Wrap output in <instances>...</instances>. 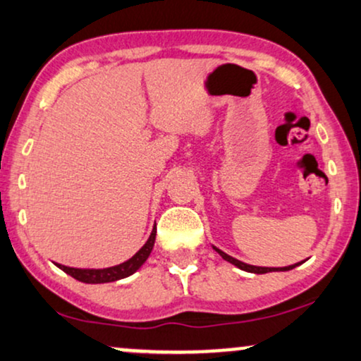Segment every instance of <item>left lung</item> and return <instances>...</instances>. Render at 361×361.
<instances>
[{
	"label": "left lung",
	"instance_id": "1",
	"mask_svg": "<svg viewBox=\"0 0 361 361\" xmlns=\"http://www.w3.org/2000/svg\"><path fill=\"white\" fill-rule=\"evenodd\" d=\"M213 250H214V252H216L218 255H220V257H221L223 259H226L228 263L235 264V267L240 268V270L248 271V273H257V275H263V273H270V271H290V270H293L295 267H298V264L303 263V262H300V263L290 264V267H280V268H275V267H255V264L243 263V262H240V259L230 257V255H226L225 252H221V250L216 248V246H213Z\"/></svg>",
	"mask_w": 361,
	"mask_h": 361
}]
</instances>
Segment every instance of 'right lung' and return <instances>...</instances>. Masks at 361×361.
I'll return each mask as SVG.
<instances>
[{"instance_id":"add662e5","label":"right lung","mask_w":361,"mask_h":361,"mask_svg":"<svg viewBox=\"0 0 361 361\" xmlns=\"http://www.w3.org/2000/svg\"><path fill=\"white\" fill-rule=\"evenodd\" d=\"M154 238H157V225L153 226L152 235L147 240L141 248L136 252L133 257L126 262H123L120 264H115V267H108V268H75V267H66V264H59L54 263L59 270H63L68 275L75 278V280L83 281V283H91V285H97V283H111V281H118L123 280V278L133 275L135 271H138L141 268V264L147 262L149 253H152L153 246H154Z\"/></svg>"}]
</instances>
